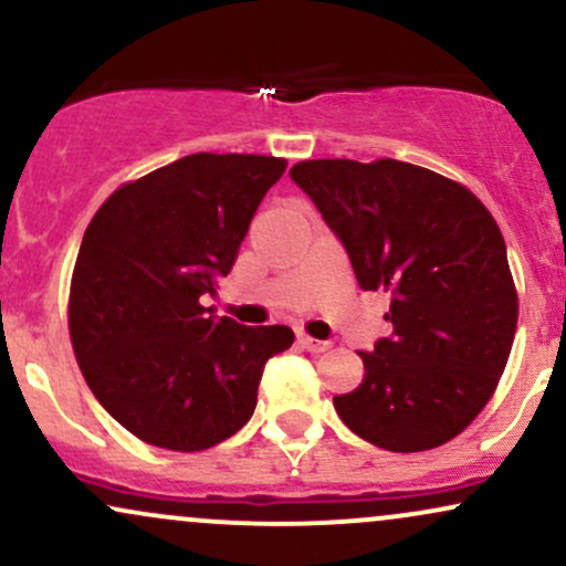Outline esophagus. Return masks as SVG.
<instances>
[{
  "label": "esophagus",
  "mask_w": 566,
  "mask_h": 566,
  "mask_svg": "<svg viewBox=\"0 0 566 566\" xmlns=\"http://www.w3.org/2000/svg\"><path fill=\"white\" fill-rule=\"evenodd\" d=\"M297 343H301L305 350H311V354H322V350L329 348L327 340H316V337L311 335H297Z\"/></svg>",
  "instance_id": "esophagus-1"
}]
</instances>
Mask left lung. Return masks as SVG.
Returning <instances> with one entry per match:
<instances>
[{
  "instance_id": "1",
  "label": "left lung",
  "mask_w": 566,
  "mask_h": 566,
  "mask_svg": "<svg viewBox=\"0 0 566 566\" xmlns=\"http://www.w3.org/2000/svg\"><path fill=\"white\" fill-rule=\"evenodd\" d=\"M290 178L337 233L361 290L391 295L394 335L359 350L335 396L356 437L423 452L463 433L495 394L518 322L503 233L458 180L396 159L297 161Z\"/></svg>"
}]
</instances>
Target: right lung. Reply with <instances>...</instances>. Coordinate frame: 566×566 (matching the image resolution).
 Masks as SVG:
<instances>
[{
    "mask_svg": "<svg viewBox=\"0 0 566 566\" xmlns=\"http://www.w3.org/2000/svg\"><path fill=\"white\" fill-rule=\"evenodd\" d=\"M287 159L191 154L119 186L84 231L69 335L90 391L146 444L210 450L258 405L284 324L244 327L199 303L231 271Z\"/></svg>",
    "mask_w": 566,
    "mask_h": 566,
    "instance_id": "add662e5",
    "label": "right lung"
}]
</instances>
